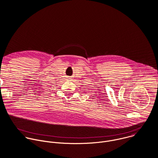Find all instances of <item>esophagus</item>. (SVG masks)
Returning a JSON list of instances; mask_svg holds the SVG:
<instances>
[{"label": "esophagus", "mask_w": 158, "mask_h": 158, "mask_svg": "<svg viewBox=\"0 0 158 158\" xmlns=\"http://www.w3.org/2000/svg\"><path fill=\"white\" fill-rule=\"evenodd\" d=\"M70 79V80H71V79Z\"/></svg>", "instance_id": "esophagus-1"}]
</instances>
